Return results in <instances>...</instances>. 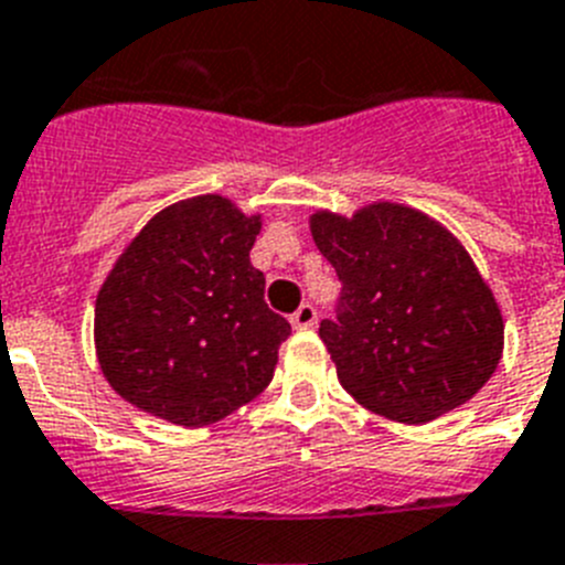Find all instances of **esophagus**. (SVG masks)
Returning <instances> with one entry per match:
<instances>
[{
    "mask_svg": "<svg viewBox=\"0 0 565 565\" xmlns=\"http://www.w3.org/2000/svg\"><path fill=\"white\" fill-rule=\"evenodd\" d=\"M316 321H318V312L312 303H301V307H298V310L289 316V323H292L296 330H310Z\"/></svg>",
    "mask_w": 565,
    "mask_h": 565,
    "instance_id": "obj_1",
    "label": "esophagus"
}]
</instances>
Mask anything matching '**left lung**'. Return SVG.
Returning a JSON list of instances; mask_svg holds the SVG:
<instances>
[{
	"mask_svg": "<svg viewBox=\"0 0 565 565\" xmlns=\"http://www.w3.org/2000/svg\"><path fill=\"white\" fill-rule=\"evenodd\" d=\"M310 230L341 281L335 321H321L318 335L358 404L426 424L487 384L503 352V316L449 230L392 201L352 218L321 210Z\"/></svg>",
	"mask_w": 565,
	"mask_h": 565,
	"instance_id": "1",
	"label": "left lung"
}]
</instances>
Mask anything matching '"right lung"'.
Listing matches in <instances>:
<instances>
[{
    "instance_id": "obj_1",
    "label": "right lung",
    "mask_w": 565,
    "mask_h": 565,
    "mask_svg": "<svg viewBox=\"0 0 565 565\" xmlns=\"http://www.w3.org/2000/svg\"><path fill=\"white\" fill-rule=\"evenodd\" d=\"M262 215L224 195L161 210L127 244L96 298V355L107 384L139 409L207 426L273 381L287 318L249 264Z\"/></svg>"
}]
</instances>
